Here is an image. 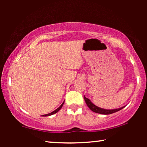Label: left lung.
I'll list each match as a JSON object with an SVG mask.
<instances>
[{
  "instance_id": "obj_1",
  "label": "left lung",
  "mask_w": 147,
  "mask_h": 147,
  "mask_svg": "<svg viewBox=\"0 0 147 147\" xmlns=\"http://www.w3.org/2000/svg\"><path fill=\"white\" fill-rule=\"evenodd\" d=\"M84 100H85V102L87 106H88V108H90L92 111H93L96 113H98V114H113L114 112H116L119 110H122V108H124V106H122V107L120 108H116V109H111V110H108V109H104V108H102L98 107V106H96L95 104H94L92 102L90 101V100L88 99V98H86L85 96H84Z\"/></svg>"
}]
</instances>
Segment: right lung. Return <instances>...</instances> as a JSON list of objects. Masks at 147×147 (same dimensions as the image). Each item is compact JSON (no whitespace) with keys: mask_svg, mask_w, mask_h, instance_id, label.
Segmentation results:
<instances>
[{"mask_svg":"<svg viewBox=\"0 0 147 147\" xmlns=\"http://www.w3.org/2000/svg\"><path fill=\"white\" fill-rule=\"evenodd\" d=\"M64 102L65 101H63V103L61 104V105L59 106V108H57V109L56 110H54V111H53L52 112H51V113H49V114H45V115H43V116H51V115H53V114H55V113H57V112L59 111V110H60V109H61V108H62V106H63V104H64Z\"/></svg>","mask_w":147,"mask_h":147,"instance_id":"obj_1","label":"right lung"}]
</instances>
